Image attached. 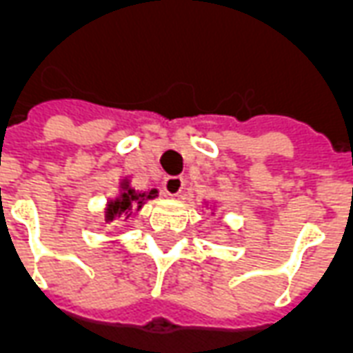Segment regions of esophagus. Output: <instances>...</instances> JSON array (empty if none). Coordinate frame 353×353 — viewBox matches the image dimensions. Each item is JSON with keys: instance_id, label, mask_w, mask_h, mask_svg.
Masks as SVG:
<instances>
[{"instance_id": "obj_1", "label": "esophagus", "mask_w": 353, "mask_h": 353, "mask_svg": "<svg viewBox=\"0 0 353 353\" xmlns=\"http://www.w3.org/2000/svg\"><path fill=\"white\" fill-rule=\"evenodd\" d=\"M181 191H183V179L181 177H166L164 179V192L168 196H179Z\"/></svg>"}]
</instances>
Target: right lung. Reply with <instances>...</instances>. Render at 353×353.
Masks as SVG:
<instances>
[{"label":"right lung","mask_w":353,"mask_h":353,"mask_svg":"<svg viewBox=\"0 0 353 353\" xmlns=\"http://www.w3.org/2000/svg\"><path fill=\"white\" fill-rule=\"evenodd\" d=\"M121 194H119V199L111 200L108 206V221H111V219H115L117 215L121 214H128L132 208H141V204L145 202V200L149 199H154L157 196V189H153V191L149 192H136L134 189H130L128 187V181L124 179L123 183H121Z\"/></svg>","instance_id":"obj_1"}]
</instances>
